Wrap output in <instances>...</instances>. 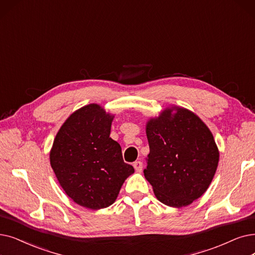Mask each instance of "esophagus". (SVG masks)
<instances>
[{
	"label": "esophagus",
	"instance_id": "obj_1",
	"mask_svg": "<svg viewBox=\"0 0 255 255\" xmlns=\"http://www.w3.org/2000/svg\"><path fill=\"white\" fill-rule=\"evenodd\" d=\"M133 167L136 172H141L142 170V162L141 161H135L133 162Z\"/></svg>",
	"mask_w": 255,
	"mask_h": 255
}]
</instances>
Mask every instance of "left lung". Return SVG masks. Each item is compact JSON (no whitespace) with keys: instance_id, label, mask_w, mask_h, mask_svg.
<instances>
[{"instance_id":"obj_1","label":"left lung","mask_w":255,"mask_h":255,"mask_svg":"<svg viewBox=\"0 0 255 255\" xmlns=\"http://www.w3.org/2000/svg\"><path fill=\"white\" fill-rule=\"evenodd\" d=\"M150 153L146 179L158 200L180 208L200 198L212 183L219 149L212 131L191 110L171 105L146 123Z\"/></svg>"}]
</instances>
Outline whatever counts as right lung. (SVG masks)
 <instances>
[{"label": "right lung", "instance_id": "right-lung-1", "mask_svg": "<svg viewBox=\"0 0 255 255\" xmlns=\"http://www.w3.org/2000/svg\"><path fill=\"white\" fill-rule=\"evenodd\" d=\"M115 115L99 104L77 109L65 120L50 151L56 178L72 200L90 209L112 205L134 173L124 162L120 143L110 137Z\"/></svg>", "mask_w": 255, "mask_h": 255}]
</instances>
